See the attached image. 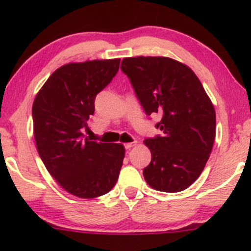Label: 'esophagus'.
Here are the masks:
<instances>
[{"label": "esophagus", "mask_w": 251, "mask_h": 251, "mask_svg": "<svg viewBox=\"0 0 251 251\" xmlns=\"http://www.w3.org/2000/svg\"><path fill=\"white\" fill-rule=\"evenodd\" d=\"M133 146H137V142H132V143L125 144V149L126 150H129L131 148H133Z\"/></svg>", "instance_id": "esophagus-1"}]
</instances>
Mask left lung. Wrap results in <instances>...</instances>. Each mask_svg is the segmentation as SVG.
Instances as JSON below:
<instances>
[{"label":"left lung","mask_w":251,"mask_h":251,"mask_svg":"<svg viewBox=\"0 0 251 251\" xmlns=\"http://www.w3.org/2000/svg\"><path fill=\"white\" fill-rule=\"evenodd\" d=\"M120 68L146 114L163 116L155 125L162 137L144 140L152 155L143 171L146 183L163 192L188 189L205 168L216 135L215 107L203 85L171 57H125Z\"/></svg>","instance_id":"left-lung-1"}]
</instances>
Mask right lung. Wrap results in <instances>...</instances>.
<instances>
[{
    "label": "right lung",
    "instance_id": "obj_1",
    "mask_svg": "<svg viewBox=\"0 0 251 251\" xmlns=\"http://www.w3.org/2000/svg\"><path fill=\"white\" fill-rule=\"evenodd\" d=\"M120 59L66 63L54 72L33 102L34 138L46 169L79 198L111 191L119 177L123 144L92 142L82 133L97 94L111 82Z\"/></svg>",
    "mask_w": 251,
    "mask_h": 251
}]
</instances>
